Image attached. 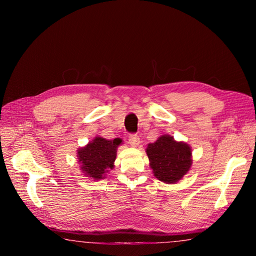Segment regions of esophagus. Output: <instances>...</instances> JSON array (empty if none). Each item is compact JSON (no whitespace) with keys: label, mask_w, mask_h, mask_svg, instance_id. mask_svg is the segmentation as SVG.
Segmentation results:
<instances>
[{"label":"esophagus","mask_w":256,"mask_h":256,"mask_svg":"<svg viewBox=\"0 0 256 256\" xmlns=\"http://www.w3.org/2000/svg\"><path fill=\"white\" fill-rule=\"evenodd\" d=\"M129 144L131 145V146H134V147H136V146H138V144H140V138H138V134H129Z\"/></svg>","instance_id":"1"}]
</instances>
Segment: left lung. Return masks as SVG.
<instances>
[{
    "label": "left lung",
    "mask_w": 256,
    "mask_h": 256,
    "mask_svg": "<svg viewBox=\"0 0 256 256\" xmlns=\"http://www.w3.org/2000/svg\"><path fill=\"white\" fill-rule=\"evenodd\" d=\"M146 154L154 175L166 184H174L182 180L192 164L190 146L176 142L170 136H162L156 142L148 144Z\"/></svg>",
    "instance_id": "obj_1"
}]
</instances>
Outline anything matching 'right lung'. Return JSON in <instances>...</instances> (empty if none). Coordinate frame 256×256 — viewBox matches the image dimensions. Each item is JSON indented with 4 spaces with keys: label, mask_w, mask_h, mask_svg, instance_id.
I'll list each match as a JSON object with an SVG mask.
<instances>
[{
    "label": "right lung",
    "mask_w": 256,
    "mask_h": 256,
    "mask_svg": "<svg viewBox=\"0 0 256 256\" xmlns=\"http://www.w3.org/2000/svg\"><path fill=\"white\" fill-rule=\"evenodd\" d=\"M120 143L122 140L118 138L109 141L97 136L83 148H80L78 150V159L82 164L83 173L94 180L104 178V173L114 166L116 148Z\"/></svg>",
    "instance_id": "1"
}]
</instances>
